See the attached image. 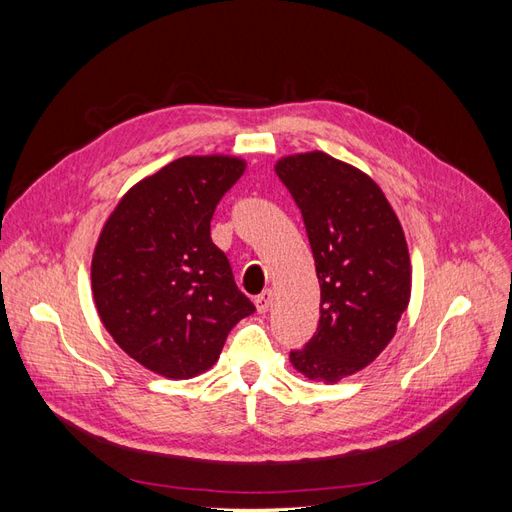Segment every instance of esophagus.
<instances>
[{
    "label": "esophagus",
    "instance_id": "34e87169",
    "mask_svg": "<svg viewBox=\"0 0 512 512\" xmlns=\"http://www.w3.org/2000/svg\"><path fill=\"white\" fill-rule=\"evenodd\" d=\"M254 303H256V309L260 314H265V312H269V307H271V303H273V292L271 290H265V292H260L258 297L254 299Z\"/></svg>",
    "mask_w": 512,
    "mask_h": 512
}]
</instances>
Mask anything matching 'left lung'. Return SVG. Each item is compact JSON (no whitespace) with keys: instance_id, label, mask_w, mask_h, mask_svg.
Listing matches in <instances>:
<instances>
[{"instance_id":"8db88e82","label":"left lung","mask_w":512,"mask_h":512,"mask_svg":"<svg viewBox=\"0 0 512 512\" xmlns=\"http://www.w3.org/2000/svg\"><path fill=\"white\" fill-rule=\"evenodd\" d=\"M275 173L303 215L320 282L318 329L290 363L309 380L337 382L389 346L406 312L404 230L374 179L324 151L282 158Z\"/></svg>"}]
</instances>
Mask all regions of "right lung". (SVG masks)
Here are the masks:
<instances>
[{
    "mask_svg": "<svg viewBox=\"0 0 512 512\" xmlns=\"http://www.w3.org/2000/svg\"><path fill=\"white\" fill-rule=\"evenodd\" d=\"M245 162L185 156L138 181L106 220L91 260L104 329L136 363L188 380L220 359L235 324L256 312L211 241V218Z\"/></svg>",
    "mask_w": 512,
    "mask_h": 512,
    "instance_id": "add662e5",
    "label": "right lung"
}]
</instances>
